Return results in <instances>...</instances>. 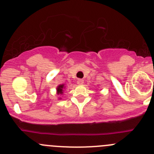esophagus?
I'll list each match as a JSON object with an SVG mask.
<instances>
[{
    "label": "esophagus",
    "instance_id": "obj_1",
    "mask_svg": "<svg viewBox=\"0 0 154 154\" xmlns=\"http://www.w3.org/2000/svg\"><path fill=\"white\" fill-rule=\"evenodd\" d=\"M77 84H79V85H81V84H84V80H82V79H78L77 81Z\"/></svg>",
    "mask_w": 154,
    "mask_h": 154
}]
</instances>
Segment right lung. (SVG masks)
I'll return each instance as SVG.
<instances>
[{
  "mask_svg": "<svg viewBox=\"0 0 154 154\" xmlns=\"http://www.w3.org/2000/svg\"><path fill=\"white\" fill-rule=\"evenodd\" d=\"M64 88V84H61V85H59L57 87V93L58 95L62 94L63 93V89Z\"/></svg>",
  "mask_w": 154,
  "mask_h": 154,
  "instance_id": "add662e5",
  "label": "right lung"
}]
</instances>
